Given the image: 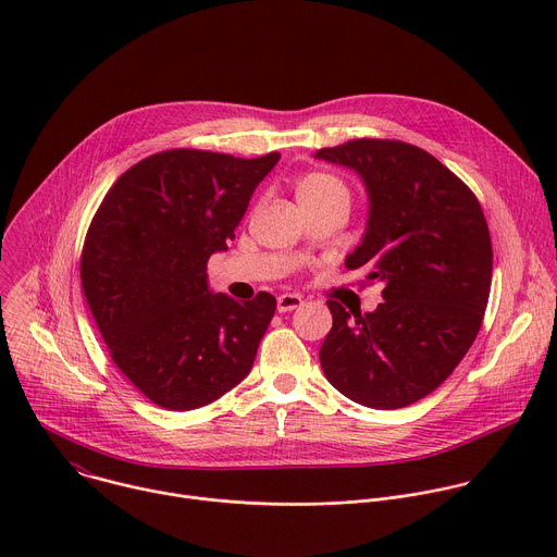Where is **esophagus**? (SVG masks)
<instances>
[{
  "instance_id": "esophagus-1",
  "label": "esophagus",
  "mask_w": 557,
  "mask_h": 557,
  "mask_svg": "<svg viewBox=\"0 0 557 557\" xmlns=\"http://www.w3.org/2000/svg\"><path fill=\"white\" fill-rule=\"evenodd\" d=\"M301 304H304V299H301V295H297V293H284V295L277 297V310H280V312L295 310V308H299Z\"/></svg>"
}]
</instances>
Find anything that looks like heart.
<instances>
[{
  "instance_id": "heart-1",
  "label": "heart",
  "mask_w": 557,
  "mask_h": 557,
  "mask_svg": "<svg viewBox=\"0 0 557 557\" xmlns=\"http://www.w3.org/2000/svg\"><path fill=\"white\" fill-rule=\"evenodd\" d=\"M335 196H344L348 198V189L346 185L324 172H312L306 174L304 178H299L297 183V200L301 202H317V200H326V198H335Z\"/></svg>"
}]
</instances>
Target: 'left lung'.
<instances>
[{
  "mask_svg": "<svg viewBox=\"0 0 557 557\" xmlns=\"http://www.w3.org/2000/svg\"><path fill=\"white\" fill-rule=\"evenodd\" d=\"M314 158L361 176L370 215L346 269L383 284L372 312L329 299L324 374L355 404L406 408L454 372L481 331L494 260L485 213L456 174L404 140L357 138Z\"/></svg>",
  "mask_w": 557,
  "mask_h": 557,
  "instance_id": "8db88e82",
  "label": "left lung"
}]
</instances>
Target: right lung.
Here are the masks:
<instances>
[{
	"label": "right lung",
	"mask_w": 557,
	"mask_h": 557,
	"mask_svg": "<svg viewBox=\"0 0 557 557\" xmlns=\"http://www.w3.org/2000/svg\"><path fill=\"white\" fill-rule=\"evenodd\" d=\"M280 153L158 151L129 168L97 209L82 251L86 301L116 368L165 410H196L240 383L275 297L235 301L207 286L211 253L235 237Z\"/></svg>",
	"instance_id": "obj_1"
}]
</instances>
